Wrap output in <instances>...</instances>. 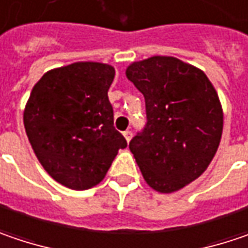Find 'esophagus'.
Returning a JSON list of instances; mask_svg holds the SVG:
<instances>
[{
    "instance_id": "esophagus-1",
    "label": "esophagus",
    "mask_w": 248,
    "mask_h": 248,
    "mask_svg": "<svg viewBox=\"0 0 248 248\" xmlns=\"http://www.w3.org/2000/svg\"><path fill=\"white\" fill-rule=\"evenodd\" d=\"M124 139H126V141H130V139H132V136H133V133H132V130H124Z\"/></svg>"
}]
</instances>
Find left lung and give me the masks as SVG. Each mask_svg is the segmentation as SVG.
<instances>
[{
	"mask_svg": "<svg viewBox=\"0 0 248 248\" xmlns=\"http://www.w3.org/2000/svg\"><path fill=\"white\" fill-rule=\"evenodd\" d=\"M126 77L144 96L147 116L129 149L153 189L178 191L208 168L219 147L217 93L203 71L168 56L132 63Z\"/></svg>",
	"mask_w": 248,
	"mask_h": 248,
	"instance_id": "left-lung-1",
	"label": "left lung"
}]
</instances>
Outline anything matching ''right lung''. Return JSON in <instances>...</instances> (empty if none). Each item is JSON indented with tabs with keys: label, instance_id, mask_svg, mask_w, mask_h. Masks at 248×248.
I'll return each mask as SVG.
<instances>
[{
	"label": "right lung",
	"instance_id": "obj_1",
	"mask_svg": "<svg viewBox=\"0 0 248 248\" xmlns=\"http://www.w3.org/2000/svg\"><path fill=\"white\" fill-rule=\"evenodd\" d=\"M115 68L78 62L47 71L37 81L23 124L37 160L53 180L88 189L107 175L126 139L113 126L108 90Z\"/></svg>",
	"mask_w": 248,
	"mask_h": 248
}]
</instances>
